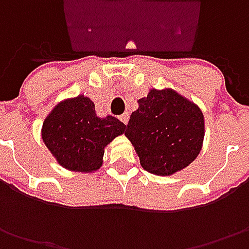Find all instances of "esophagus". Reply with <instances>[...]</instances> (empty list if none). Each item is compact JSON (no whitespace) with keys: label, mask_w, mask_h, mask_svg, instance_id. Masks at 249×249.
<instances>
[{"label":"esophagus","mask_w":249,"mask_h":249,"mask_svg":"<svg viewBox=\"0 0 249 249\" xmlns=\"http://www.w3.org/2000/svg\"><path fill=\"white\" fill-rule=\"evenodd\" d=\"M129 119H130L129 113H123V115L120 116V120H122V122H123L124 124H127V122H129Z\"/></svg>","instance_id":"esophagus-1"}]
</instances>
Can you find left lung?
I'll return each mask as SVG.
<instances>
[{"instance_id":"obj_1","label":"left lung","mask_w":249,"mask_h":249,"mask_svg":"<svg viewBox=\"0 0 249 249\" xmlns=\"http://www.w3.org/2000/svg\"><path fill=\"white\" fill-rule=\"evenodd\" d=\"M124 136L147 172L170 176L198 157L205 136L202 110L172 89L149 90L130 115Z\"/></svg>"}]
</instances>
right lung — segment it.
<instances>
[{
  "label": "right lung",
  "instance_id": "obj_1",
  "mask_svg": "<svg viewBox=\"0 0 249 249\" xmlns=\"http://www.w3.org/2000/svg\"><path fill=\"white\" fill-rule=\"evenodd\" d=\"M126 124L113 116L98 118L94 102L84 95L59 102L45 118L44 144L68 170L91 173L102 166L104 149L124 133Z\"/></svg>",
  "mask_w": 249,
  "mask_h": 249
}]
</instances>
